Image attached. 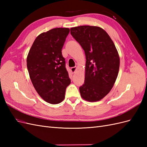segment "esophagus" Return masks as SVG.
I'll return each instance as SVG.
<instances>
[{"label": "esophagus", "instance_id": "esophagus-1", "mask_svg": "<svg viewBox=\"0 0 147 147\" xmlns=\"http://www.w3.org/2000/svg\"><path fill=\"white\" fill-rule=\"evenodd\" d=\"M77 69V67L75 66V67H72L70 69V70L71 72H72V73H75V72H76V70Z\"/></svg>", "mask_w": 147, "mask_h": 147}]
</instances>
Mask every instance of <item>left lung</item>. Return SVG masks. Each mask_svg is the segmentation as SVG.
<instances>
[{
	"mask_svg": "<svg viewBox=\"0 0 147 147\" xmlns=\"http://www.w3.org/2000/svg\"><path fill=\"white\" fill-rule=\"evenodd\" d=\"M70 34L85 53L84 83L80 87L82 98L99 101L107 95L116 81L119 56L112 40L98 26H80L70 29Z\"/></svg>",
	"mask_w": 147,
	"mask_h": 147,
	"instance_id": "8db88e82",
	"label": "left lung"
}]
</instances>
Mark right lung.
Returning a JSON list of instances; mask_svg holds the SVG:
<instances>
[{"label":"right lung","mask_w":147,"mask_h":147,"mask_svg":"<svg viewBox=\"0 0 147 147\" xmlns=\"http://www.w3.org/2000/svg\"><path fill=\"white\" fill-rule=\"evenodd\" d=\"M69 28H55L38 35L27 57V67L33 86L48 103L57 104L70 84L62 48Z\"/></svg>","instance_id":"right-lung-1"}]
</instances>
